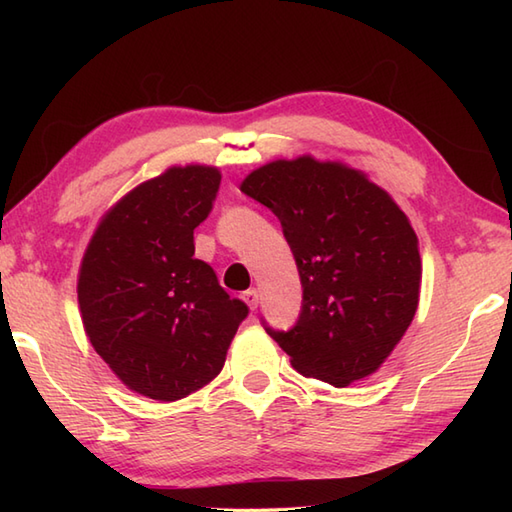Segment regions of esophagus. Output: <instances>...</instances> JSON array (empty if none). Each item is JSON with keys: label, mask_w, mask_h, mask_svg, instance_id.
<instances>
[{"label": "esophagus", "mask_w": 512, "mask_h": 512, "mask_svg": "<svg viewBox=\"0 0 512 512\" xmlns=\"http://www.w3.org/2000/svg\"><path fill=\"white\" fill-rule=\"evenodd\" d=\"M242 299L246 301V306H248L250 310H255V308H257V303H259V292H257V288H250V290H246L244 295H242Z\"/></svg>", "instance_id": "34e87169"}]
</instances>
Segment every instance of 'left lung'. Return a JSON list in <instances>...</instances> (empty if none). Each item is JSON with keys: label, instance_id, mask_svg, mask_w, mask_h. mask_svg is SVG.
Returning a JSON list of instances; mask_svg holds the SVG:
<instances>
[{"label": "left lung", "instance_id": "8db88e82", "mask_svg": "<svg viewBox=\"0 0 512 512\" xmlns=\"http://www.w3.org/2000/svg\"><path fill=\"white\" fill-rule=\"evenodd\" d=\"M239 189L279 217L303 286L295 328L266 332L303 376L334 387L372 376L418 310L409 217L363 171L312 156L268 162Z\"/></svg>", "mask_w": 512, "mask_h": 512}]
</instances>
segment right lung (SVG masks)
<instances>
[{
	"instance_id": "1",
	"label": "right lung",
	"mask_w": 512,
	"mask_h": 512,
	"mask_svg": "<svg viewBox=\"0 0 512 512\" xmlns=\"http://www.w3.org/2000/svg\"><path fill=\"white\" fill-rule=\"evenodd\" d=\"M220 180L217 167H169L123 195L85 248L76 284L85 334L140 396L173 402L209 385L248 314L193 257Z\"/></svg>"
}]
</instances>
